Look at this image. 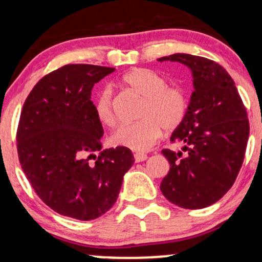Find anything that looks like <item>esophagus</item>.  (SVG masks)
Here are the masks:
<instances>
[{
	"label": "esophagus",
	"instance_id": "obj_1",
	"mask_svg": "<svg viewBox=\"0 0 262 262\" xmlns=\"http://www.w3.org/2000/svg\"><path fill=\"white\" fill-rule=\"evenodd\" d=\"M146 159H148V155L143 154V152H135V154H134V160H135V162L145 161Z\"/></svg>",
	"mask_w": 262,
	"mask_h": 262
}]
</instances>
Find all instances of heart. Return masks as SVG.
<instances>
[{
    "label": "heart",
    "instance_id": "obj_1",
    "mask_svg": "<svg viewBox=\"0 0 262 262\" xmlns=\"http://www.w3.org/2000/svg\"><path fill=\"white\" fill-rule=\"evenodd\" d=\"M121 81L144 97L141 118L138 122L119 125L111 135L110 141L114 146L145 151L158 141L162 128L171 130L181 124L187 112V96L181 87L167 86L166 79L150 69H133L123 75ZM93 110L102 124H113L112 92L110 89H102L96 95Z\"/></svg>",
    "mask_w": 262,
    "mask_h": 262
}]
</instances>
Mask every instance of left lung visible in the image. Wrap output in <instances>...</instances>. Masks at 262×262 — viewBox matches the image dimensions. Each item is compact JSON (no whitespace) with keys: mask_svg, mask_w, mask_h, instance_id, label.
Returning <instances> with one entry per match:
<instances>
[{"mask_svg":"<svg viewBox=\"0 0 262 262\" xmlns=\"http://www.w3.org/2000/svg\"><path fill=\"white\" fill-rule=\"evenodd\" d=\"M158 60L187 66L193 82L185 118L170 138L182 148L161 151L170 171L160 189L182 208H206L229 191L242 167L249 139L246 110L235 82L218 62L180 53Z\"/></svg>","mask_w":262,"mask_h":262,"instance_id":"left-lung-1","label":"left lung"}]
</instances>
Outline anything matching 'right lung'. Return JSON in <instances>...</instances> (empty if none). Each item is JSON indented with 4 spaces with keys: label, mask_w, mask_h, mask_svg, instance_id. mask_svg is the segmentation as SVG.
<instances>
[{
    "label": "right lung",
    "mask_w": 262,
    "mask_h": 262,
    "mask_svg": "<svg viewBox=\"0 0 262 262\" xmlns=\"http://www.w3.org/2000/svg\"><path fill=\"white\" fill-rule=\"evenodd\" d=\"M114 70L65 65L39 81L23 104L17 130L20 166L40 200L65 217L92 221L104 214L134 164L130 150L122 146L95 155L103 128L91 91Z\"/></svg>",
    "instance_id": "obj_1"
}]
</instances>
